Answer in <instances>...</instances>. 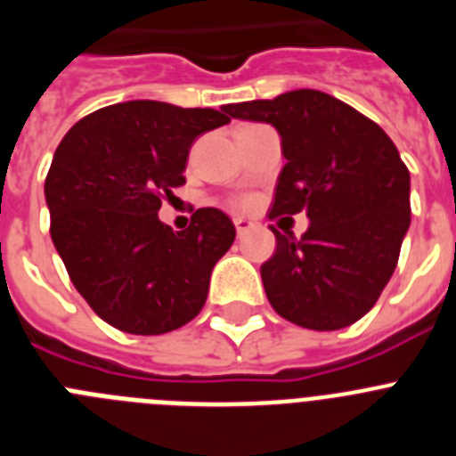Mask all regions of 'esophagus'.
I'll return each instance as SVG.
<instances>
[{
  "label": "esophagus",
  "instance_id": "obj_1",
  "mask_svg": "<svg viewBox=\"0 0 456 456\" xmlns=\"http://www.w3.org/2000/svg\"><path fill=\"white\" fill-rule=\"evenodd\" d=\"M251 228H253V221L244 219V216H237V219H235V231H237V235H244V232L251 231Z\"/></svg>",
  "mask_w": 456,
  "mask_h": 456
}]
</instances>
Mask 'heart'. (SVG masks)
<instances>
[{
	"label": "heart",
	"instance_id": "b5f03b06",
	"mask_svg": "<svg viewBox=\"0 0 456 456\" xmlns=\"http://www.w3.org/2000/svg\"><path fill=\"white\" fill-rule=\"evenodd\" d=\"M232 205H235V208H248V205H251V199H247V196H241V199L232 200Z\"/></svg>",
	"mask_w": 456,
	"mask_h": 456
}]
</instances>
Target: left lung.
I'll list each match as a JSON object with an SVG mask.
<instances>
[{"label":"left lung","mask_w":456,"mask_h":456,"mask_svg":"<svg viewBox=\"0 0 456 456\" xmlns=\"http://www.w3.org/2000/svg\"><path fill=\"white\" fill-rule=\"evenodd\" d=\"M241 120L272 123L288 164L269 219L305 212L301 240L278 232L260 267L278 315L313 331L354 324L393 276L411 224L409 168L374 120L329 93L299 88L228 104Z\"/></svg>","instance_id":"obj_1"}]
</instances>
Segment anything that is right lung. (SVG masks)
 Here are the masks:
<instances>
[{
	"label": "right lung",
	"mask_w": 456,
	"mask_h": 456,
	"mask_svg": "<svg viewBox=\"0 0 456 456\" xmlns=\"http://www.w3.org/2000/svg\"><path fill=\"white\" fill-rule=\"evenodd\" d=\"M228 109L155 100L109 104L72 125L45 178L50 235L72 285L118 331L162 336L205 305L209 273L235 241L216 208L173 232L157 212L184 184L189 148Z\"/></svg>",
	"instance_id": "add662e5"
}]
</instances>
